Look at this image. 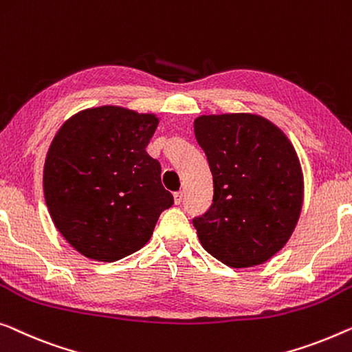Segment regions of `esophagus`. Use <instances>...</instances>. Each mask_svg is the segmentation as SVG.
Segmentation results:
<instances>
[{
    "label": "esophagus",
    "mask_w": 352,
    "mask_h": 352,
    "mask_svg": "<svg viewBox=\"0 0 352 352\" xmlns=\"http://www.w3.org/2000/svg\"><path fill=\"white\" fill-rule=\"evenodd\" d=\"M173 198H175L176 205H181L182 200H184V193H182V192H175V195H173Z\"/></svg>",
    "instance_id": "34e87169"
}]
</instances>
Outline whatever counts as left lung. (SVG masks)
Returning <instances> with one entry per match:
<instances>
[{
    "label": "left lung",
    "mask_w": 352,
    "mask_h": 352,
    "mask_svg": "<svg viewBox=\"0 0 352 352\" xmlns=\"http://www.w3.org/2000/svg\"><path fill=\"white\" fill-rule=\"evenodd\" d=\"M193 131L214 186L210 210L192 221L201 246L233 268L267 262L287 243L302 211L294 146L254 114L200 116Z\"/></svg>",
    "instance_id": "left-lung-1"
}]
</instances>
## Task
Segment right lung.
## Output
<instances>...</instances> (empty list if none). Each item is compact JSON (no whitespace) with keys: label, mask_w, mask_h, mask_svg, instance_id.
<instances>
[{"label":"right lung","mask_w":352,"mask_h":352,"mask_svg":"<svg viewBox=\"0 0 352 352\" xmlns=\"http://www.w3.org/2000/svg\"><path fill=\"white\" fill-rule=\"evenodd\" d=\"M154 114L100 106L74 114L44 164V198L55 227L82 256L116 262L144 246L173 195L146 146Z\"/></svg>","instance_id":"right-lung-1"}]
</instances>
